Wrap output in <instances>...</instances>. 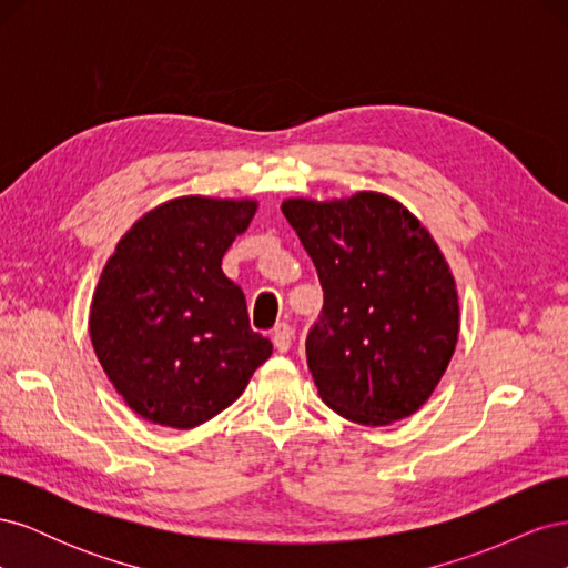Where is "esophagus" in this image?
I'll return each mask as SVG.
<instances>
[{"label": "esophagus", "instance_id": "obj_1", "mask_svg": "<svg viewBox=\"0 0 568 568\" xmlns=\"http://www.w3.org/2000/svg\"><path fill=\"white\" fill-rule=\"evenodd\" d=\"M272 343L280 353H286L291 348V343H294V326L286 322H280L272 332Z\"/></svg>", "mask_w": 568, "mask_h": 568}]
</instances>
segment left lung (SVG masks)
Here are the masks:
<instances>
[{"label": "left lung", "mask_w": 568, "mask_h": 568, "mask_svg": "<svg viewBox=\"0 0 568 568\" xmlns=\"http://www.w3.org/2000/svg\"><path fill=\"white\" fill-rule=\"evenodd\" d=\"M282 213L324 291L305 353L320 398L365 426L405 419L432 398L459 334L455 277L403 203L286 199Z\"/></svg>", "instance_id": "left-lung-1"}]
</instances>
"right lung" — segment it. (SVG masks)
I'll return each mask as SVG.
<instances>
[{"label":"right lung","instance_id":"1","mask_svg":"<svg viewBox=\"0 0 568 568\" xmlns=\"http://www.w3.org/2000/svg\"><path fill=\"white\" fill-rule=\"evenodd\" d=\"M257 211L251 199L180 196L142 215L101 272L90 338L109 382L146 422L194 428L230 407L272 355L251 329L222 255Z\"/></svg>","mask_w":568,"mask_h":568}]
</instances>
